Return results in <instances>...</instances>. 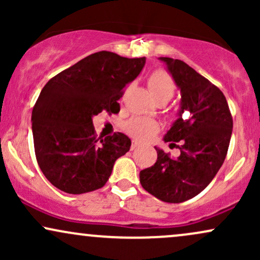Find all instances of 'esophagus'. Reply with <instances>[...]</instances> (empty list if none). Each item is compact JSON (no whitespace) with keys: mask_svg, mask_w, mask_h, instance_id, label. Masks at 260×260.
Masks as SVG:
<instances>
[{"mask_svg":"<svg viewBox=\"0 0 260 260\" xmlns=\"http://www.w3.org/2000/svg\"><path fill=\"white\" fill-rule=\"evenodd\" d=\"M139 147V143L137 140H132V145H131V150H134L136 148Z\"/></svg>","mask_w":260,"mask_h":260,"instance_id":"1","label":"esophagus"}]
</instances>
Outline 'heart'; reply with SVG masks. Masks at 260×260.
<instances>
[{
  "label": "heart",
  "instance_id": "obj_1",
  "mask_svg": "<svg viewBox=\"0 0 260 260\" xmlns=\"http://www.w3.org/2000/svg\"><path fill=\"white\" fill-rule=\"evenodd\" d=\"M148 85L154 99L157 103H168L174 96L176 85L174 79L165 71H154L149 76ZM124 131L137 139H149L159 132V124L153 120L143 117H133L123 124Z\"/></svg>",
  "mask_w": 260,
  "mask_h": 260
}]
</instances>
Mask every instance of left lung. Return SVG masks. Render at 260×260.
Wrapping results in <instances>:
<instances>
[{"label": "left lung", "instance_id": "1", "mask_svg": "<svg viewBox=\"0 0 260 260\" xmlns=\"http://www.w3.org/2000/svg\"><path fill=\"white\" fill-rule=\"evenodd\" d=\"M178 88L180 117L166 133L165 142L180 149V156L155 147L157 160L142 170L139 180L147 192L166 203L193 198L213 181L225 160L231 139L232 121L222 91L181 59L160 57Z\"/></svg>", "mask_w": 260, "mask_h": 260}]
</instances>
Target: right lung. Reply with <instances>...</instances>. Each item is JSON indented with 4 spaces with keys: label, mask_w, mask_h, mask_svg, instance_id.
I'll list each match as a JSON object with an SVG mask.
<instances>
[{
    "label": "right lung",
    "mask_w": 260,
    "mask_h": 260,
    "mask_svg": "<svg viewBox=\"0 0 260 260\" xmlns=\"http://www.w3.org/2000/svg\"><path fill=\"white\" fill-rule=\"evenodd\" d=\"M144 64L145 57L100 51L46 83L32 109L31 129L39 168L56 188L82 194L105 186L131 139L120 132L98 138L92 116L120 111L123 88Z\"/></svg>",
    "instance_id": "add662e5"
}]
</instances>
